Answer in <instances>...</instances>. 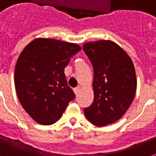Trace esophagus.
Masks as SVG:
<instances>
[{
    "mask_svg": "<svg viewBox=\"0 0 156 156\" xmlns=\"http://www.w3.org/2000/svg\"><path fill=\"white\" fill-rule=\"evenodd\" d=\"M80 90H81L80 87H75L74 89H73V90H74V93H75L76 95H78V93L80 92Z\"/></svg>",
    "mask_w": 156,
    "mask_h": 156,
    "instance_id": "obj_1",
    "label": "esophagus"
}]
</instances>
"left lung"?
Listing matches in <instances>:
<instances>
[{"mask_svg": "<svg viewBox=\"0 0 156 156\" xmlns=\"http://www.w3.org/2000/svg\"><path fill=\"white\" fill-rule=\"evenodd\" d=\"M83 48L94 69V101L84 114L93 125L102 127L121 118L133 102L135 69L129 56L113 41L87 42Z\"/></svg>", "mask_w": 156, "mask_h": 156, "instance_id": "8db88e82", "label": "left lung"}]
</instances>
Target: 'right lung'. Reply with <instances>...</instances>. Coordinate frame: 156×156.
Listing matches in <instances>:
<instances>
[{"mask_svg":"<svg viewBox=\"0 0 156 156\" xmlns=\"http://www.w3.org/2000/svg\"><path fill=\"white\" fill-rule=\"evenodd\" d=\"M81 49L77 44L37 38L18 56L14 69L16 93L24 110L37 123L56 122L75 98L64 70Z\"/></svg>","mask_w":156,"mask_h":156,"instance_id":"add662e5","label":"right lung"}]
</instances>
